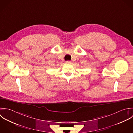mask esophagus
I'll list each match as a JSON object with an SVG mask.
<instances>
[{"label": "esophagus", "instance_id": "34e87169", "mask_svg": "<svg viewBox=\"0 0 133 133\" xmlns=\"http://www.w3.org/2000/svg\"><path fill=\"white\" fill-rule=\"evenodd\" d=\"M66 63L67 64H71V62L70 61H67L66 62Z\"/></svg>", "mask_w": 133, "mask_h": 133}]
</instances>
